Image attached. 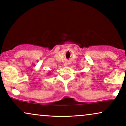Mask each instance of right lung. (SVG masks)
<instances>
[{"mask_svg": "<svg viewBox=\"0 0 126 126\" xmlns=\"http://www.w3.org/2000/svg\"><path fill=\"white\" fill-rule=\"evenodd\" d=\"M48 74H49V73H48Z\"/></svg>", "mask_w": 126, "mask_h": 126, "instance_id": "add662e5", "label": "right lung"}]
</instances>
